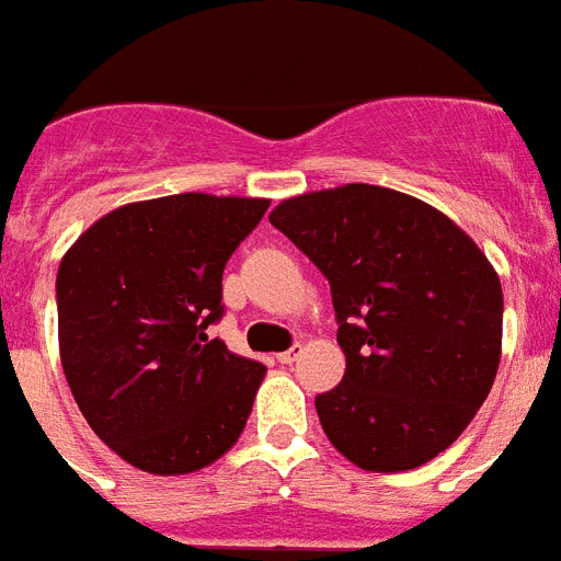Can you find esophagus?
I'll return each mask as SVG.
<instances>
[{
    "label": "esophagus",
    "mask_w": 561,
    "mask_h": 561,
    "mask_svg": "<svg viewBox=\"0 0 561 561\" xmlns=\"http://www.w3.org/2000/svg\"><path fill=\"white\" fill-rule=\"evenodd\" d=\"M299 353H302V345H290L288 351L276 353V359H279L282 365H290V362H296V356H299Z\"/></svg>",
    "instance_id": "esophagus-1"
}]
</instances>
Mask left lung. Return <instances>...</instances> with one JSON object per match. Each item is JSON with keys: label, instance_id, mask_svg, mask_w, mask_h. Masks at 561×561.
Here are the masks:
<instances>
[{"label": "left lung", "instance_id": "8db88e82", "mask_svg": "<svg viewBox=\"0 0 561 561\" xmlns=\"http://www.w3.org/2000/svg\"><path fill=\"white\" fill-rule=\"evenodd\" d=\"M331 282L345 376L317 397L353 465L397 473L450 448L502 356V285L477 242L408 193L342 185L271 214Z\"/></svg>", "mask_w": 561, "mask_h": 561}]
</instances>
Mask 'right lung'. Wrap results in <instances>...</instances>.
Returning a JSON list of instances; mask_svg holds the SVG:
<instances>
[{
    "instance_id": "add662e5",
    "label": "right lung",
    "mask_w": 561,
    "mask_h": 561,
    "mask_svg": "<svg viewBox=\"0 0 561 561\" xmlns=\"http://www.w3.org/2000/svg\"><path fill=\"white\" fill-rule=\"evenodd\" d=\"M267 199L176 193L122 205L56 273L65 379L99 439L134 468L179 477L233 448L265 376L208 328L222 271Z\"/></svg>"
}]
</instances>
